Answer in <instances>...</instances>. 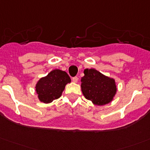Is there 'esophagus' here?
Here are the masks:
<instances>
[{
	"label": "esophagus",
	"instance_id": "esophagus-1",
	"mask_svg": "<svg viewBox=\"0 0 150 150\" xmlns=\"http://www.w3.org/2000/svg\"><path fill=\"white\" fill-rule=\"evenodd\" d=\"M78 79H79V78H78L77 76H74V77L72 78V81L74 82H78Z\"/></svg>",
	"mask_w": 150,
	"mask_h": 150
}]
</instances>
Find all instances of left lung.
<instances>
[{"label": "left lung", "instance_id": "left-lung-1", "mask_svg": "<svg viewBox=\"0 0 150 150\" xmlns=\"http://www.w3.org/2000/svg\"><path fill=\"white\" fill-rule=\"evenodd\" d=\"M84 74L81 88L85 97L97 105L110 102L116 93L115 80L93 68L85 69Z\"/></svg>", "mask_w": 150, "mask_h": 150}]
</instances>
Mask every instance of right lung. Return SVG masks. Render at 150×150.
<instances>
[{"label":"right lung","instance_id":"obj_1","mask_svg":"<svg viewBox=\"0 0 150 150\" xmlns=\"http://www.w3.org/2000/svg\"><path fill=\"white\" fill-rule=\"evenodd\" d=\"M71 82V78L65 71L56 69L46 76L41 78L36 85L38 98L44 103H50L62 95L66 84Z\"/></svg>","mask_w":150,"mask_h":150}]
</instances>
